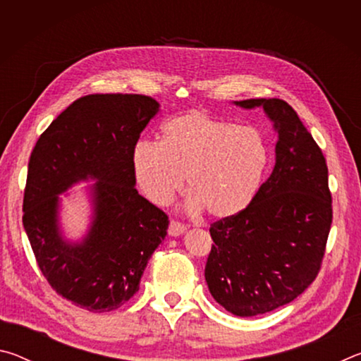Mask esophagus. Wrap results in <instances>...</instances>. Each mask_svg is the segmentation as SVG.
<instances>
[{"instance_id":"34e87169","label":"esophagus","mask_w":361,"mask_h":361,"mask_svg":"<svg viewBox=\"0 0 361 361\" xmlns=\"http://www.w3.org/2000/svg\"><path fill=\"white\" fill-rule=\"evenodd\" d=\"M185 231H186V226L183 224V223L176 221V219H172V221H170V224H169V234L172 235V237L181 235Z\"/></svg>"}]
</instances>
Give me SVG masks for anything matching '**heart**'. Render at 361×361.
I'll return each instance as SVG.
<instances>
[{
  "label": "heart",
  "instance_id": "heart-1",
  "mask_svg": "<svg viewBox=\"0 0 361 361\" xmlns=\"http://www.w3.org/2000/svg\"><path fill=\"white\" fill-rule=\"evenodd\" d=\"M267 159L258 129L191 111L164 124L162 142H138L132 166L137 185L152 204L172 202L188 176L192 204L215 218H229L253 200Z\"/></svg>",
  "mask_w": 361,
  "mask_h": 361
}]
</instances>
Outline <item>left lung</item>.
Instances as JSON below:
<instances>
[{"instance_id":"obj_1","label":"left lung","mask_w":361,"mask_h":361,"mask_svg":"<svg viewBox=\"0 0 361 361\" xmlns=\"http://www.w3.org/2000/svg\"><path fill=\"white\" fill-rule=\"evenodd\" d=\"M235 105L262 106L274 121L276 166L245 210L210 226L205 280L228 312L253 317L291 302L319 276L333 205L325 156L295 109L280 99Z\"/></svg>"}]
</instances>
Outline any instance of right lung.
<instances>
[{
    "instance_id": "right-lung-1",
    "label": "right lung",
    "mask_w": 361,
    "mask_h": 361,
    "mask_svg": "<svg viewBox=\"0 0 361 361\" xmlns=\"http://www.w3.org/2000/svg\"><path fill=\"white\" fill-rule=\"evenodd\" d=\"M159 103L140 94H92L73 102L41 133L28 162L23 228L52 290L89 312H109L140 288L169 216L140 195L132 152ZM94 185V223L81 244L65 243L56 195L82 179Z\"/></svg>"
}]
</instances>
